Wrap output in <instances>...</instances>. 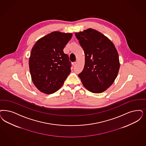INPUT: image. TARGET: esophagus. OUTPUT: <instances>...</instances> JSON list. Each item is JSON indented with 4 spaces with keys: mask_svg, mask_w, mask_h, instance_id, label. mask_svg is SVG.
Masks as SVG:
<instances>
[{
    "mask_svg": "<svg viewBox=\"0 0 146 146\" xmlns=\"http://www.w3.org/2000/svg\"><path fill=\"white\" fill-rule=\"evenodd\" d=\"M76 64H77V62H76V61L73 63V65L74 66H76Z\"/></svg>",
    "mask_w": 146,
    "mask_h": 146,
    "instance_id": "esophagus-1",
    "label": "esophagus"
}]
</instances>
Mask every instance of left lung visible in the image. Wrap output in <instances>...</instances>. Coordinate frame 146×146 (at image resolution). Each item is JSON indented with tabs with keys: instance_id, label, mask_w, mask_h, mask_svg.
Instances as JSON below:
<instances>
[{
	"instance_id": "left-lung-1",
	"label": "left lung",
	"mask_w": 146,
	"mask_h": 146,
	"mask_svg": "<svg viewBox=\"0 0 146 146\" xmlns=\"http://www.w3.org/2000/svg\"><path fill=\"white\" fill-rule=\"evenodd\" d=\"M85 52V66L78 76L86 88L100 93L111 86L120 68L119 54L113 43L93 29L75 33Z\"/></svg>"
}]
</instances>
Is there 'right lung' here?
<instances>
[{
	"label": "right lung",
	"instance_id": "right-lung-1",
	"mask_svg": "<svg viewBox=\"0 0 146 146\" xmlns=\"http://www.w3.org/2000/svg\"><path fill=\"white\" fill-rule=\"evenodd\" d=\"M72 33L54 31L38 40L29 58L31 79L38 90L46 94L62 86L70 71V62L63 50Z\"/></svg>",
	"mask_w": 146,
	"mask_h": 146
}]
</instances>
